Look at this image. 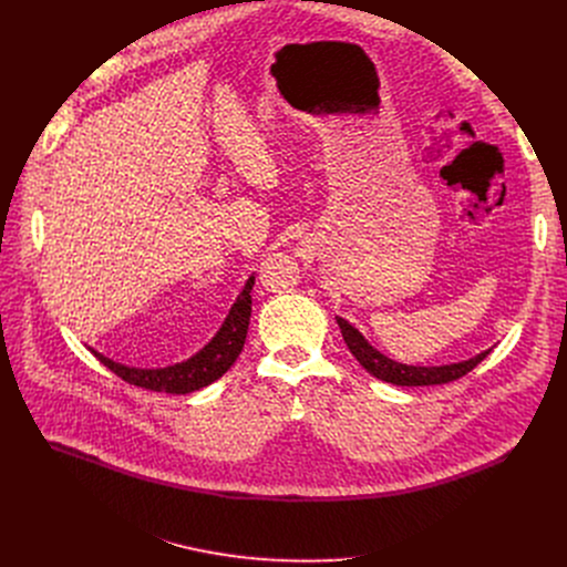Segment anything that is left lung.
<instances>
[{
	"instance_id": "left-lung-1",
	"label": "left lung",
	"mask_w": 567,
	"mask_h": 567,
	"mask_svg": "<svg viewBox=\"0 0 567 567\" xmlns=\"http://www.w3.org/2000/svg\"><path fill=\"white\" fill-rule=\"evenodd\" d=\"M337 322L341 328L343 341L348 343L350 352L354 354V359L377 379L385 381V383H394V385H440V383H449L455 381L460 377H464L466 372H471L484 357H487L492 350H484L480 354H475L468 361H460V363H451V365H406L388 359L385 354H381L377 348H372L365 337L352 328L346 318L337 316Z\"/></svg>"
}]
</instances>
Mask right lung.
<instances>
[{
  "label": "right lung",
  "instance_id": "obj_1",
  "mask_svg": "<svg viewBox=\"0 0 567 567\" xmlns=\"http://www.w3.org/2000/svg\"><path fill=\"white\" fill-rule=\"evenodd\" d=\"M254 282H256V278L251 276L247 280L245 289L239 291L237 300L233 302L226 320L221 322V328L213 337V341L182 363H175L168 368H130V365H123V363H116V361L103 357L96 350H92V352L103 365H107L123 381L145 388V390L188 394L204 385H210L235 363L241 348H245L249 318H251Z\"/></svg>",
  "mask_w": 567,
  "mask_h": 567
}]
</instances>
